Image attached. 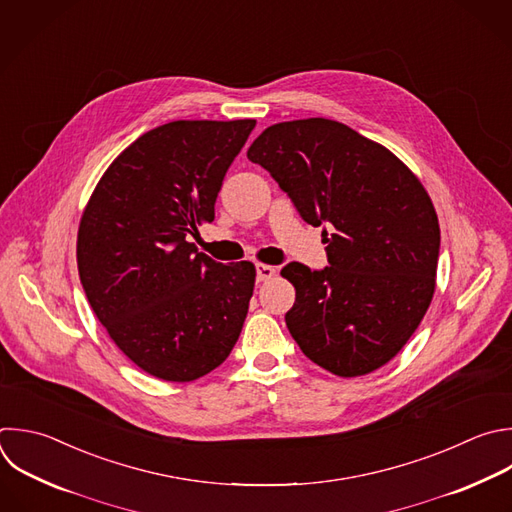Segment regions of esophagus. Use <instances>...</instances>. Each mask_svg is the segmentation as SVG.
I'll return each mask as SVG.
<instances>
[{"label": "esophagus", "instance_id": "obj_1", "mask_svg": "<svg viewBox=\"0 0 512 512\" xmlns=\"http://www.w3.org/2000/svg\"><path fill=\"white\" fill-rule=\"evenodd\" d=\"M257 281L263 283V281H269L273 275H275V267L271 265H263V263H257Z\"/></svg>", "mask_w": 512, "mask_h": 512}]
</instances>
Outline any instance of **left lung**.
<instances>
[{
	"instance_id": "left-lung-1",
	"label": "left lung",
	"mask_w": 512,
	"mask_h": 512,
	"mask_svg": "<svg viewBox=\"0 0 512 512\" xmlns=\"http://www.w3.org/2000/svg\"><path fill=\"white\" fill-rule=\"evenodd\" d=\"M247 158L305 223L323 227L329 267L293 261L281 269L295 287L285 323L297 346L342 378L382 368L434 295L440 227L422 183L388 148L327 118L273 124Z\"/></svg>"
}]
</instances>
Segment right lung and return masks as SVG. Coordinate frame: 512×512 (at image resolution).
<instances>
[{
    "label": "right lung",
    "instance_id": "1",
    "mask_svg": "<svg viewBox=\"0 0 512 512\" xmlns=\"http://www.w3.org/2000/svg\"><path fill=\"white\" fill-rule=\"evenodd\" d=\"M255 120H175L144 132L108 166L78 229L88 303L146 374L193 382L237 344L255 267L217 263L189 235L215 201Z\"/></svg>",
    "mask_w": 512,
    "mask_h": 512
}]
</instances>
